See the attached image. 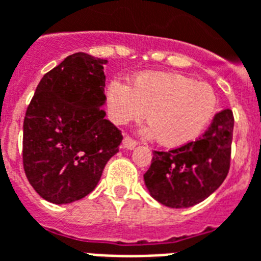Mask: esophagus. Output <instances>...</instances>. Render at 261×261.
<instances>
[{
	"label": "esophagus",
	"mask_w": 261,
	"mask_h": 261,
	"mask_svg": "<svg viewBox=\"0 0 261 261\" xmlns=\"http://www.w3.org/2000/svg\"><path fill=\"white\" fill-rule=\"evenodd\" d=\"M137 145H138V142L133 140L131 137H124V140H123V148H125V149H134Z\"/></svg>",
	"instance_id": "esophagus-1"
}]
</instances>
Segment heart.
I'll return each instance as SVG.
<instances>
[{
  "instance_id": "obj_1",
  "label": "heart",
  "mask_w": 261,
  "mask_h": 261,
  "mask_svg": "<svg viewBox=\"0 0 261 261\" xmlns=\"http://www.w3.org/2000/svg\"><path fill=\"white\" fill-rule=\"evenodd\" d=\"M105 102L116 124L140 120L146 113V134L167 148L196 140L217 112V96L212 87L160 71L141 73L130 86L112 80L105 88Z\"/></svg>"
}]
</instances>
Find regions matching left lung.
Returning a JSON list of instances; mask_svg holds the SVG:
<instances>
[{
    "instance_id": "8db88e82",
    "label": "left lung",
    "mask_w": 261,
    "mask_h": 261,
    "mask_svg": "<svg viewBox=\"0 0 261 261\" xmlns=\"http://www.w3.org/2000/svg\"><path fill=\"white\" fill-rule=\"evenodd\" d=\"M233 116L224 109L214 116L199 140L169 152H153L144 181L150 196L173 209H185L209 198L229 170Z\"/></svg>"
}]
</instances>
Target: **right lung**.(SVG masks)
<instances>
[{"mask_svg": "<svg viewBox=\"0 0 261 261\" xmlns=\"http://www.w3.org/2000/svg\"><path fill=\"white\" fill-rule=\"evenodd\" d=\"M108 61L69 55L44 74L23 121V167L41 198L71 203L95 190L119 152L120 130L105 119Z\"/></svg>", "mask_w": 261, "mask_h": 261, "instance_id": "add662e5", "label": "right lung"}]
</instances>
